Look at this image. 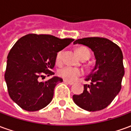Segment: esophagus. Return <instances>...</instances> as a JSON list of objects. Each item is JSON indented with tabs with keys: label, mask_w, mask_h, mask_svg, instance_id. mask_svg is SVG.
<instances>
[{
	"label": "esophagus",
	"mask_w": 131,
	"mask_h": 131,
	"mask_svg": "<svg viewBox=\"0 0 131 131\" xmlns=\"http://www.w3.org/2000/svg\"><path fill=\"white\" fill-rule=\"evenodd\" d=\"M64 83H67V84H69V85H70L74 84V83L70 82V81H66V80H64Z\"/></svg>",
	"instance_id": "esophagus-1"
}]
</instances>
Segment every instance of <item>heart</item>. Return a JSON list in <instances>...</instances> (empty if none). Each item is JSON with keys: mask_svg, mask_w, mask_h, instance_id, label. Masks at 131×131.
I'll use <instances>...</instances> for the list:
<instances>
[{"mask_svg": "<svg viewBox=\"0 0 131 131\" xmlns=\"http://www.w3.org/2000/svg\"><path fill=\"white\" fill-rule=\"evenodd\" d=\"M77 52H78V54H79V56L81 59H83L85 57L89 58L91 56V52L89 51V50L86 48H84V47L79 48L77 50ZM63 54H64L63 50H61V51L57 52V56H56V62L57 64H60L62 62ZM82 74L83 71L81 69L72 67H69V66L63 67L62 68L59 69L57 71V75L60 78H62L66 81H76Z\"/></svg>", "mask_w": 131, "mask_h": 131, "instance_id": "b5f03b06", "label": "heart"}]
</instances>
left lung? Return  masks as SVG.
I'll list each match as a JSON object with an SVG mask.
<instances>
[{
	"instance_id": "obj_1",
	"label": "left lung",
	"mask_w": 131,
	"mask_h": 131,
	"mask_svg": "<svg viewBox=\"0 0 131 131\" xmlns=\"http://www.w3.org/2000/svg\"><path fill=\"white\" fill-rule=\"evenodd\" d=\"M77 43L90 48L96 62L85 79L90 81V84L84 85L83 93L74 95L73 100L86 111L103 110L121 91L124 75L122 51L116 43L105 38H83L74 42V44Z\"/></svg>"
}]
</instances>
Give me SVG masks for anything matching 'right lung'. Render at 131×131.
I'll use <instances>...</instances> for the list:
<instances>
[{"label":"right lung","instance_id":"obj_1","mask_svg":"<svg viewBox=\"0 0 131 131\" xmlns=\"http://www.w3.org/2000/svg\"><path fill=\"white\" fill-rule=\"evenodd\" d=\"M52 35L29 34L20 38L7 55L5 80L10 98L21 109L34 112L52 101L54 89L61 78L40 81L46 74L54 75L57 52L74 41Z\"/></svg>","mask_w":131,"mask_h":131}]
</instances>
